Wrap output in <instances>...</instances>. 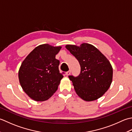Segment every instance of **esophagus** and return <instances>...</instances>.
I'll return each instance as SVG.
<instances>
[{"mask_svg":"<svg viewBox=\"0 0 132 132\" xmlns=\"http://www.w3.org/2000/svg\"><path fill=\"white\" fill-rule=\"evenodd\" d=\"M65 74H66L67 76H68V75H69L70 74H71V70H69V71H67V72H66Z\"/></svg>","mask_w":132,"mask_h":132,"instance_id":"obj_1","label":"esophagus"}]
</instances>
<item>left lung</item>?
I'll use <instances>...</instances> for the list:
<instances>
[{
  "instance_id": "obj_1",
  "label": "left lung",
  "mask_w": 132,
  "mask_h": 132,
  "mask_svg": "<svg viewBox=\"0 0 132 132\" xmlns=\"http://www.w3.org/2000/svg\"><path fill=\"white\" fill-rule=\"evenodd\" d=\"M66 48L79 62V76H69L77 95L86 101L97 100L108 89L112 81L113 68L106 57L93 45L83 43Z\"/></svg>"
}]
</instances>
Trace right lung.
<instances>
[{
	"label": "right lung",
	"mask_w": 132,
	"mask_h": 132,
	"mask_svg": "<svg viewBox=\"0 0 132 132\" xmlns=\"http://www.w3.org/2000/svg\"><path fill=\"white\" fill-rule=\"evenodd\" d=\"M61 47L40 45L27 56L19 71L23 90L36 101L47 100L57 89L63 77L59 69L60 61L55 58Z\"/></svg>",
	"instance_id": "obj_1"
}]
</instances>
